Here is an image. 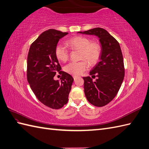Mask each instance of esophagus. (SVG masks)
Instances as JSON below:
<instances>
[{
  "label": "esophagus",
  "instance_id": "esophagus-1",
  "mask_svg": "<svg viewBox=\"0 0 149 149\" xmlns=\"http://www.w3.org/2000/svg\"><path fill=\"white\" fill-rule=\"evenodd\" d=\"M77 77H78V76H77V75H73V77H74V81H75V79L77 78Z\"/></svg>",
  "mask_w": 149,
  "mask_h": 149
}]
</instances>
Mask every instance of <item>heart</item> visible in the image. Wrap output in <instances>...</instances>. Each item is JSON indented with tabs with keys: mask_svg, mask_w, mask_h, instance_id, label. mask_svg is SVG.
I'll list each match as a JSON object with an SVG mask.
<instances>
[{
	"mask_svg": "<svg viewBox=\"0 0 149 149\" xmlns=\"http://www.w3.org/2000/svg\"><path fill=\"white\" fill-rule=\"evenodd\" d=\"M66 46L72 49L80 51L78 62H70L65 65V71L72 75H80L88 68L89 64L94 65L101 56L102 47L96 42H91L90 39L83 36H76L67 40ZM55 55L58 60L66 61L69 57V52L66 47L58 44L55 48Z\"/></svg>",
	"mask_w": 149,
	"mask_h": 149,
	"instance_id": "b5f03b06",
	"label": "heart"
}]
</instances>
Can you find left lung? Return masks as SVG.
Here are the masks:
<instances>
[{"label":"left lung","mask_w":149,"mask_h":149,"mask_svg":"<svg viewBox=\"0 0 149 149\" xmlns=\"http://www.w3.org/2000/svg\"><path fill=\"white\" fill-rule=\"evenodd\" d=\"M78 33L93 35L99 38L102 46L100 61L89 72L90 77H84V89L86 97L91 104L103 107L115 98L121 86L124 77V61L119 42L105 29L95 28Z\"/></svg>","instance_id":"left-lung-1"}]
</instances>
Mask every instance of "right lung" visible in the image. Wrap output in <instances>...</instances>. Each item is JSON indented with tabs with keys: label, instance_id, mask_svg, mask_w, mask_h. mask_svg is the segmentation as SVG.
I'll use <instances>...</instances> for the list:
<instances>
[{
	"label": "right lung",
	"instance_id": "right-lung-1",
	"mask_svg": "<svg viewBox=\"0 0 149 149\" xmlns=\"http://www.w3.org/2000/svg\"><path fill=\"white\" fill-rule=\"evenodd\" d=\"M49 29L41 33L31 44L27 58V80L37 98L44 105L59 109L67 104L74 79L68 73L61 71V67L55 55L59 40L67 36ZM59 72L61 81L54 80Z\"/></svg>",
	"mask_w": 149,
	"mask_h": 149
}]
</instances>
